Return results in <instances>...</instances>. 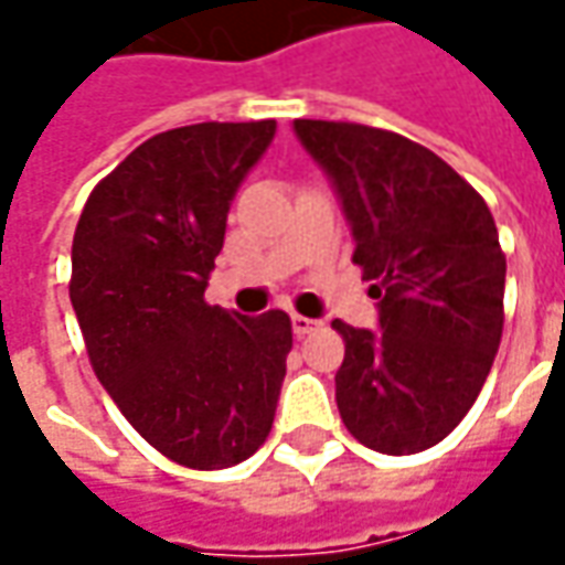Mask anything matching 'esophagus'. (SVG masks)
<instances>
[{"mask_svg":"<svg viewBox=\"0 0 565 565\" xmlns=\"http://www.w3.org/2000/svg\"><path fill=\"white\" fill-rule=\"evenodd\" d=\"M291 329H295L298 338H305V334L320 329V320H310V317H301V313H291Z\"/></svg>","mask_w":565,"mask_h":565,"instance_id":"esophagus-1","label":"esophagus"}]
</instances>
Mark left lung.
<instances>
[{
    "instance_id": "1",
    "label": "left lung",
    "mask_w": 565,
    "mask_h": 565,
    "mask_svg": "<svg viewBox=\"0 0 565 565\" xmlns=\"http://www.w3.org/2000/svg\"><path fill=\"white\" fill-rule=\"evenodd\" d=\"M295 131L332 178L353 264L379 298L381 332L332 322L341 422L375 452H424L468 415L501 344L495 217L449 162L396 131L326 119H295Z\"/></svg>"
}]
</instances>
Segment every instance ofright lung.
I'll return each instance as SVG.
<instances>
[{"label": "right lung", "mask_w": 565, "mask_h": 565, "mask_svg": "<svg viewBox=\"0 0 565 565\" xmlns=\"http://www.w3.org/2000/svg\"><path fill=\"white\" fill-rule=\"evenodd\" d=\"M274 119L153 135L97 181L73 233L70 301L97 381L153 449L239 465L274 427L291 320L205 301L227 212Z\"/></svg>", "instance_id": "1"}]
</instances>
